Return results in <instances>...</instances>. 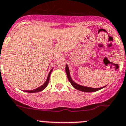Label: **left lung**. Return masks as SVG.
<instances>
[{"mask_svg":"<svg viewBox=\"0 0 126 126\" xmlns=\"http://www.w3.org/2000/svg\"><path fill=\"white\" fill-rule=\"evenodd\" d=\"M65 72H66V74H67V78H68L69 81H70V83H71L72 86L75 89H77L78 91H82V92H95V91H97L100 89H102L103 88H104L105 87H103L101 88H92V87H85V86L80 85L77 84L76 83H75V81L72 79L71 77L70 76V73H69V69L68 65H66L65 66Z\"/></svg>","mask_w":126,"mask_h":126,"instance_id":"8db88e82","label":"left lung"}]
</instances>
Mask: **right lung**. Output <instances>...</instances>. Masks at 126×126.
I'll return each instance as SVG.
<instances>
[{"label":"right lung","instance_id":"right-lung-1","mask_svg":"<svg viewBox=\"0 0 126 126\" xmlns=\"http://www.w3.org/2000/svg\"><path fill=\"white\" fill-rule=\"evenodd\" d=\"M52 70H53V69H51V70L50 71V73H49V74H48L47 80H46V81H45V83H44L43 85H42L41 86V87H39L37 88V89H34V90H31V91H25V92H29V93H34V92H41V91H43L44 89H45V88L47 87V85H48V82H49V80H50V74H51V71H52Z\"/></svg>","mask_w":126,"mask_h":126}]
</instances>
